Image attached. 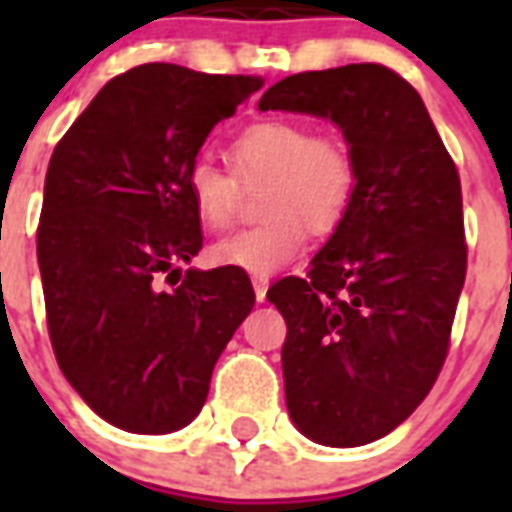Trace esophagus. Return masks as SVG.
<instances>
[{"instance_id":"1","label":"esophagus","mask_w":512,"mask_h":512,"mask_svg":"<svg viewBox=\"0 0 512 512\" xmlns=\"http://www.w3.org/2000/svg\"><path fill=\"white\" fill-rule=\"evenodd\" d=\"M252 287H255L257 303H265V292H268V276H255V279H252Z\"/></svg>"}]
</instances>
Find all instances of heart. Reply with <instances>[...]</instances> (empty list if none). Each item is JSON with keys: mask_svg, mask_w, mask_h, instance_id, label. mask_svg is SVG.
<instances>
[{"mask_svg": "<svg viewBox=\"0 0 512 512\" xmlns=\"http://www.w3.org/2000/svg\"><path fill=\"white\" fill-rule=\"evenodd\" d=\"M233 162L244 180L271 177L265 193L268 223L244 228L209 249V260L252 276H271L303 255L308 225L332 231L345 215L356 167L348 148L329 135L284 119L252 124L233 143ZM239 177L209 159H196L185 175L191 207L209 231H223L239 209Z\"/></svg>", "mask_w": 512, "mask_h": 512, "instance_id": "obj_1", "label": "heart"}]
</instances>
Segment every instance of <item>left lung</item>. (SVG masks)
Masks as SVG:
<instances>
[{
  "instance_id": "8db88e82",
  "label": "left lung",
  "mask_w": 512,
  "mask_h": 512,
  "mask_svg": "<svg viewBox=\"0 0 512 512\" xmlns=\"http://www.w3.org/2000/svg\"><path fill=\"white\" fill-rule=\"evenodd\" d=\"M260 111L329 119L356 185L308 279L276 281L289 417L321 446L372 444L422 404L465 284L460 175L412 84L377 63L281 79Z\"/></svg>"
}]
</instances>
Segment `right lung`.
<instances>
[{"label":"right lung","instance_id":"obj_1","mask_svg":"<svg viewBox=\"0 0 512 512\" xmlns=\"http://www.w3.org/2000/svg\"><path fill=\"white\" fill-rule=\"evenodd\" d=\"M260 84L175 63L130 68L52 151L36 233L52 350L114 428H185L255 305L239 268H185L201 249L185 175L212 127Z\"/></svg>","mask_w":512,"mask_h":512}]
</instances>
